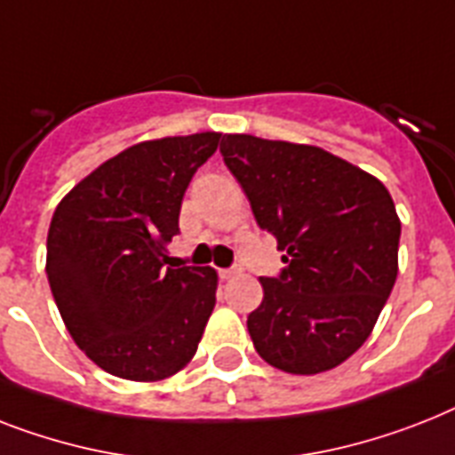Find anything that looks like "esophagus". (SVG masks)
<instances>
[{
    "instance_id": "esophagus-1",
    "label": "esophagus",
    "mask_w": 455,
    "mask_h": 455,
    "mask_svg": "<svg viewBox=\"0 0 455 455\" xmlns=\"http://www.w3.org/2000/svg\"><path fill=\"white\" fill-rule=\"evenodd\" d=\"M235 275H238V268H221L220 271L221 280H231V278H235Z\"/></svg>"
}]
</instances>
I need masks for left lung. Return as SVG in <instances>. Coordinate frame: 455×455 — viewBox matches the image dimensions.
I'll list each match as a JSON object with an SVG mask.
<instances>
[{
  "label": "left lung",
  "mask_w": 455,
  "mask_h": 455,
  "mask_svg": "<svg viewBox=\"0 0 455 455\" xmlns=\"http://www.w3.org/2000/svg\"><path fill=\"white\" fill-rule=\"evenodd\" d=\"M220 151L285 252L278 278H259L264 299L247 315L254 348L287 374L339 367L369 339L397 278L393 198L381 180L313 144L235 132Z\"/></svg>",
  "instance_id": "left-lung-1"
}]
</instances>
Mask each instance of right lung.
Returning a JSON list of instances; mask_svg holds the SVG:
<instances>
[{
	"label": "right lung",
	"instance_id": "1",
	"mask_svg": "<svg viewBox=\"0 0 455 455\" xmlns=\"http://www.w3.org/2000/svg\"><path fill=\"white\" fill-rule=\"evenodd\" d=\"M221 132L132 144L53 212L46 275L74 343L107 374L164 381L191 362L217 301L210 266L165 268L191 177Z\"/></svg>",
	"mask_w": 455,
	"mask_h": 455
}]
</instances>
